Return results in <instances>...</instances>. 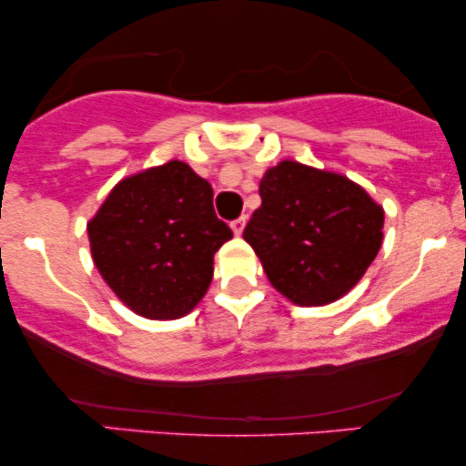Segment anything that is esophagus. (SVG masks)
Masks as SVG:
<instances>
[{
	"mask_svg": "<svg viewBox=\"0 0 466 466\" xmlns=\"http://www.w3.org/2000/svg\"><path fill=\"white\" fill-rule=\"evenodd\" d=\"M245 223H248V218L238 217V218H234L232 223H229V228H232V232L237 234V237H240V234H243V229H245Z\"/></svg>",
	"mask_w": 466,
	"mask_h": 466,
	"instance_id": "esophagus-1",
	"label": "esophagus"
}]
</instances>
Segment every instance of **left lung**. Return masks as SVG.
Instances as JSON below:
<instances>
[{
	"mask_svg": "<svg viewBox=\"0 0 466 466\" xmlns=\"http://www.w3.org/2000/svg\"><path fill=\"white\" fill-rule=\"evenodd\" d=\"M243 238L271 287L298 307L344 298L383 243L386 212L346 175L282 159L265 170Z\"/></svg>",
	"mask_w": 466,
	"mask_h": 466,
	"instance_id": "1",
	"label": "left lung"
}]
</instances>
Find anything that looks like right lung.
I'll use <instances>...</instances> for the list:
<instances>
[{
	"label": "right lung",
	"mask_w": 466,
	"mask_h": 466,
	"mask_svg": "<svg viewBox=\"0 0 466 466\" xmlns=\"http://www.w3.org/2000/svg\"><path fill=\"white\" fill-rule=\"evenodd\" d=\"M212 197L188 164L170 159L117 181L89 218L96 269L133 313L177 319L206 296L215 254L232 238Z\"/></svg>",
	"instance_id": "right-lung-1"
}]
</instances>
